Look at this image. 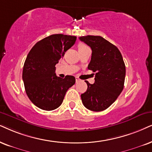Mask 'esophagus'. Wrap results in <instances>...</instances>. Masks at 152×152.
I'll list each match as a JSON object with an SVG mask.
<instances>
[{
    "label": "esophagus",
    "mask_w": 152,
    "mask_h": 152,
    "mask_svg": "<svg viewBox=\"0 0 152 152\" xmlns=\"http://www.w3.org/2000/svg\"><path fill=\"white\" fill-rule=\"evenodd\" d=\"M79 80H80V79H79V78H78V77H76V83H77V82H78V81H79Z\"/></svg>",
    "instance_id": "obj_1"
}]
</instances>
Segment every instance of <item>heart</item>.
<instances>
[{
	"mask_svg": "<svg viewBox=\"0 0 152 152\" xmlns=\"http://www.w3.org/2000/svg\"><path fill=\"white\" fill-rule=\"evenodd\" d=\"M88 48V46H86L84 43H78V51L80 50H83V49H84V48Z\"/></svg>",
	"mask_w": 152,
	"mask_h": 152,
	"instance_id": "obj_1",
	"label": "heart"
}]
</instances>
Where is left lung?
Returning a JSON list of instances; mask_svg holds the SVG:
<instances>
[{
    "instance_id": "obj_1",
    "label": "left lung",
    "mask_w": 152,
    "mask_h": 152,
    "mask_svg": "<svg viewBox=\"0 0 152 152\" xmlns=\"http://www.w3.org/2000/svg\"><path fill=\"white\" fill-rule=\"evenodd\" d=\"M79 39L91 48V60L88 68L95 72L93 84L86 80L88 89L80 95L82 102L89 110H105L124 89L126 66L121 53L116 46L102 36H86Z\"/></svg>"
}]
</instances>
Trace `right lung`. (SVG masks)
Segmentation results:
<instances>
[{
	"mask_svg": "<svg viewBox=\"0 0 152 152\" xmlns=\"http://www.w3.org/2000/svg\"><path fill=\"white\" fill-rule=\"evenodd\" d=\"M76 40V36L53 34L37 42L28 53L22 79L28 97L38 108L46 111L58 108L67 90L74 85V76H56L55 65Z\"/></svg>",
	"mask_w": 152,
	"mask_h": 152,
	"instance_id": "add662e5",
	"label": "right lung"
}]
</instances>
